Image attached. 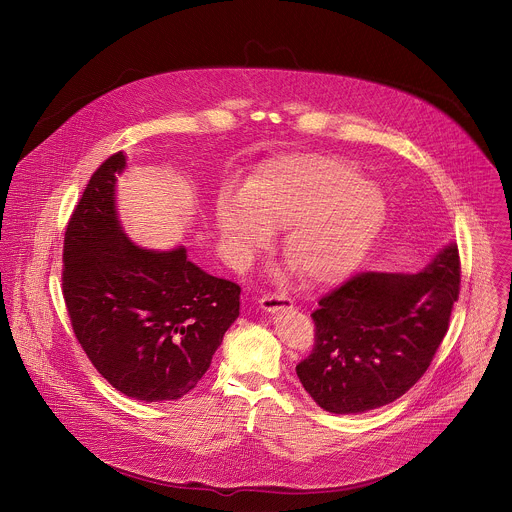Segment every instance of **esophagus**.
<instances>
[{"label":"esophagus","mask_w":512,"mask_h":512,"mask_svg":"<svg viewBox=\"0 0 512 512\" xmlns=\"http://www.w3.org/2000/svg\"><path fill=\"white\" fill-rule=\"evenodd\" d=\"M260 308L268 314H278L282 310H292L294 302L290 298H286L284 294H266L260 300Z\"/></svg>","instance_id":"34e87169"}]
</instances>
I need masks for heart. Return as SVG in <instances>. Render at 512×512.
Segmentation results:
<instances>
[{
    "label": "heart",
    "instance_id": "1",
    "mask_svg": "<svg viewBox=\"0 0 512 512\" xmlns=\"http://www.w3.org/2000/svg\"><path fill=\"white\" fill-rule=\"evenodd\" d=\"M216 228L242 264L286 228L284 254L314 284L353 272L385 222L383 192L334 157L284 155L264 161L242 192L222 190Z\"/></svg>",
    "mask_w": 512,
    "mask_h": 512
}]
</instances>
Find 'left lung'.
<instances>
[{"label": "left lung", "mask_w": 512, "mask_h": 512, "mask_svg": "<svg viewBox=\"0 0 512 512\" xmlns=\"http://www.w3.org/2000/svg\"><path fill=\"white\" fill-rule=\"evenodd\" d=\"M459 250L443 246L417 274L363 272L320 300L314 351L296 365L326 411L393 403L427 371L459 298Z\"/></svg>", "instance_id": "obj_1"}]
</instances>
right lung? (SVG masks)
Instances as JSON below:
<instances>
[{"instance_id":"add662e5","label":"right lung","mask_w":512,"mask_h":512,"mask_svg":"<svg viewBox=\"0 0 512 512\" xmlns=\"http://www.w3.org/2000/svg\"><path fill=\"white\" fill-rule=\"evenodd\" d=\"M127 155L91 176L65 232L63 298L97 371L139 401H174L196 387L240 316V286L206 274L184 246L135 244L119 218Z\"/></svg>"}]
</instances>
